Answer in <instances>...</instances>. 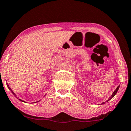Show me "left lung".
Masks as SVG:
<instances>
[{"mask_svg": "<svg viewBox=\"0 0 131 131\" xmlns=\"http://www.w3.org/2000/svg\"><path fill=\"white\" fill-rule=\"evenodd\" d=\"M119 86H120V85H119V86H118V87H117V89H115V91H114V92H113V94H112V95H111V97H110V99H108V100L106 101V102H107V101H108L109 100H111L112 98H113V97H114V95H115V94H116V93H117V92H118V89H119ZM105 102H103V103H101V104H105Z\"/></svg>", "mask_w": 131, "mask_h": 131, "instance_id": "1", "label": "left lung"}]
</instances>
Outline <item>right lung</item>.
<instances>
[{
	"mask_svg": "<svg viewBox=\"0 0 131 131\" xmlns=\"http://www.w3.org/2000/svg\"><path fill=\"white\" fill-rule=\"evenodd\" d=\"M7 88H9V90H10V91H11V92L12 93H13V94L14 95V96H15L16 97V98H17V97H16V94H15V93H14L13 92V91H12V89H10V87H9V85H8V84L7 83ZM19 100H20L21 101H23V102H25V101H23V100H21V99H19Z\"/></svg>",
	"mask_w": 131,
	"mask_h": 131,
	"instance_id": "add662e5",
	"label": "right lung"
}]
</instances>
